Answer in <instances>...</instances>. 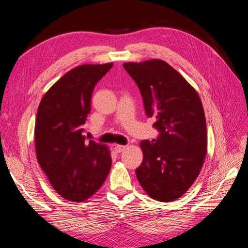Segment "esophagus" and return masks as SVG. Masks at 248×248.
<instances>
[{
  "mask_svg": "<svg viewBox=\"0 0 248 248\" xmlns=\"http://www.w3.org/2000/svg\"><path fill=\"white\" fill-rule=\"evenodd\" d=\"M125 148H126V146H122V145H116V146L114 147V151H115L116 153H122V152H124V151L125 150Z\"/></svg>",
  "mask_w": 248,
  "mask_h": 248,
  "instance_id": "1",
  "label": "esophagus"
}]
</instances>
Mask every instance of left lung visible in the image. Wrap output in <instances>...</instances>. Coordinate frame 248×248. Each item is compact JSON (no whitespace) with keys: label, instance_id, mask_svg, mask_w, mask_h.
Masks as SVG:
<instances>
[{"label":"left lung","instance_id":"left-lung-1","mask_svg":"<svg viewBox=\"0 0 248 248\" xmlns=\"http://www.w3.org/2000/svg\"><path fill=\"white\" fill-rule=\"evenodd\" d=\"M124 67L140 88L148 117L160 132L140 141L144 159L136 174L149 196L161 202L182 197L200 174L207 154V129L199 94L161 59L126 62Z\"/></svg>","mask_w":248,"mask_h":248}]
</instances>
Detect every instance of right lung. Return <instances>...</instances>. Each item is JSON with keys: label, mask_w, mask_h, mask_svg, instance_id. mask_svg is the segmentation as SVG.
Instances as JSON below:
<instances>
[{"label": "right lung", "mask_w": 248, "mask_h": 248, "mask_svg": "<svg viewBox=\"0 0 248 248\" xmlns=\"http://www.w3.org/2000/svg\"><path fill=\"white\" fill-rule=\"evenodd\" d=\"M112 63L83 64L65 73L42 97L35 124L39 165L61 197L83 202L100 189L111 167L108 147L85 142L82 125L95 84Z\"/></svg>", "instance_id": "right-lung-1"}]
</instances>
